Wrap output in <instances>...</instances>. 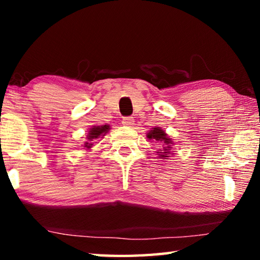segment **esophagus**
I'll list each match as a JSON object with an SVG mask.
<instances>
[{
    "instance_id": "1",
    "label": "esophagus",
    "mask_w": 260,
    "mask_h": 260,
    "mask_svg": "<svg viewBox=\"0 0 260 260\" xmlns=\"http://www.w3.org/2000/svg\"><path fill=\"white\" fill-rule=\"evenodd\" d=\"M122 125L133 126L134 125V119L132 117H125L124 119H122Z\"/></svg>"
}]
</instances>
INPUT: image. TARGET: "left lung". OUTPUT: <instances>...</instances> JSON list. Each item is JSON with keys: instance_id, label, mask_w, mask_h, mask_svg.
Masks as SVG:
<instances>
[{"instance_id": "obj_1", "label": "left lung", "mask_w": 260, "mask_h": 260, "mask_svg": "<svg viewBox=\"0 0 260 260\" xmlns=\"http://www.w3.org/2000/svg\"><path fill=\"white\" fill-rule=\"evenodd\" d=\"M147 138L149 140H155L157 142L161 143V150L157 151L160 159H166L167 157H170L171 153H172L171 152V149H172L171 146H172L173 141L167 136L165 131H162L160 127H155V128H152L147 134Z\"/></svg>"}]
</instances>
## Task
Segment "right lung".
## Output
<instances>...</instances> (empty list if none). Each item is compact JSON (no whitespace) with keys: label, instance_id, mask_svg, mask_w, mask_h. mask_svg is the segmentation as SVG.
Returning a JSON list of instances; mask_svg holds the SVG:
<instances>
[{"label":"right lung","instance_id":"right-lung-1","mask_svg":"<svg viewBox=\"0 0 260 260\" xmlns=\"http://www.w3.org/2000/svg\"><path fill=\"white\" fill-rule=\"evenodd\" d=\"M110 129L109 125H102V126H93L89 129V133L87 135V140L88 142L85 143V147L87 149H90L91 146H93L95 140L101 138V136H104L105 133Z\"/></svg>","mask_w":260,"mask_h":260}]
</instances>
